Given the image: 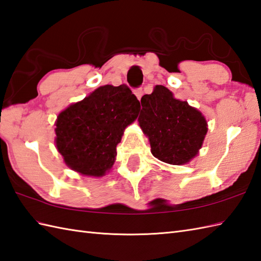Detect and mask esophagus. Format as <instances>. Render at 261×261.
Here are the masks:
<instances>
[{"label": "esophagus", "instance_id": "1", "mask_svg": "<svg viewBox=\"0 0 261 261\" xmlns=\"http://www.w3.org/2000/svg\"><path fill=\"white\" fill-rule=\"evenodd\" d=\"M134 94H135V96L137 97V99L140 100L141 98H142V96H143V88H142V87H140V88L135 89V90H134Z\"/></svg>", "mask_w": 261, "mask_h": 261}]
</instances>
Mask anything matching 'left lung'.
<instances>
[{"mask_svg": "<svg viewBox=\"0 0 261 261\" xmlns=\"http://www.w3.org/2000/svg\"><path fill=\"white\" fill-rule=\"evenodd\" d=\"M138 123L150 144V152L162 162L182 165L195 158L207 132L201 112L188 101L175 99L164 86H155L141 99Z\"/></svg>", "mask_w": 261, "mask_h": 261, "instance_id": "1", "label": "left lung"}]
</instances>
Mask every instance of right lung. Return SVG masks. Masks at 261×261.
Here are the masks:
<instances>
[{
  "instance_id": "right-lung-1",
  "label": "right lung",
  "mask_w": 261,
  "mask_h": 261,
  "mask_svg": "<svg viewBox=\"0 0 261 261\" xmlns=\"http://www.w3.org/2000/svg\"><path fill=\"white\" fill-rule=\"evenodd\" d=\"M141 105L126 85L101 86L66 108L56 121V146L65 163L83 175L102 176L112 169L116 146Z\"/></svg>"
}]
</instances>
